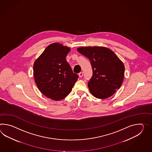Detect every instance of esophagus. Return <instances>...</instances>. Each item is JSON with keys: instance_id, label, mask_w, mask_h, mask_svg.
<instances>
[{"instance_id": "34e87169", "label": "esophagus", "mask_w": 152, "mask_h": 152, "mask_svg": "<svg viewBox=\"0 0 152 152\" xmlns=\"http://www.w3.org/2000/svg\"><path fill=\"white\" fill-rule=\"evenodd\" d=\"M78 75H79V77H82L83 76V72H80V73L78 74Z\"/></svg>"}]
</instances>
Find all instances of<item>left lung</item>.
Listing matches in <instances>:
<instances>
[{"label":"left lung","mask_w":152,"mask_h":152,"mask_svg":"<svg viewBox=\"0 0 152 152\" xmlns=\"http://www.w3.org/2000/svg\"><path fill=\"white\" fill-rule=\"evenodd\" d=\"M77 50L91 61L93 75L88 86L91 94L101 99L114 94L124 79L125 67L123 62L106 47H82Z\"/></svg>","instance_id":"left-lung-1"}]
</instances>
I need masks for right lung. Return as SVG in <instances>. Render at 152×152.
I'll use <instances>...</instances> for the list:
<instances>
[{
	"label": "right lung",
	"instance_id": "add662e5",
	"mask_svg": "<svg viewBox=\"0 0 152 152\" xmlns=\"http://www.w3.org/2000/svg\"><path fill=\"white\" fill-rule=\"evenodd\" d=\"M70 51L69 47L53 43L34 62V79L37 88L46 97L55 101L68 96L78 78L66 61Z\"/></svg>",
	"mask_w": 152,
	"mask_h": 152
}]
</instances>
